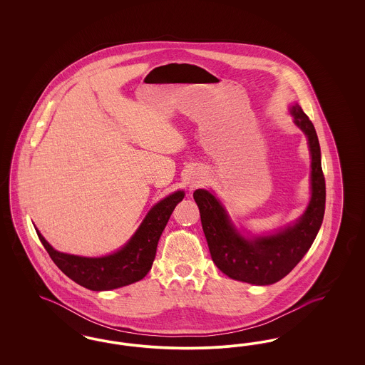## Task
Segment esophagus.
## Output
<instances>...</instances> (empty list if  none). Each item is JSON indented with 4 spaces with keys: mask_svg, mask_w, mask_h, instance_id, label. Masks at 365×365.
<instances>
[{
    "mask_svg": "<svg viewBox=\"0 0 365 365\" xmlns=\"http://www.w3.org/2000/svg\"><path fill=\"white\" fill-rule=\"evenodd\" d=\"M191 186H195V183H191Z\"/></svg>",
    "mask_w": 365,
    "mask_h": 365,
    "instance_id": "obj_1",
    "label": "esophagus"
}]
</instances>
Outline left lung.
Returning <instances> with one entry per match:
<instances>
[{"mask_svg": "<svg viewBox=\"0 0 365 365\" xmlns=\"http://www.w3.org/2000/svg\"><path fill=\"white\" fill-rule=\"evenodd\" d=\"M292 115L295 124L308 137L312 156V198L295 225L272 235L245 240L230 223L226 210L213 194L202 189L192 194L200 208L212 260L231 279L265 286L284 278L309 250L322 226L326 208V180L319 139L312 122L299 105L292 108Z\"/></svg>", "mask_w": 365, "mask_h": 365, "instance_id": "obj_1", "label": "left lung"}]
</instances>
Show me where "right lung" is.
Segmentation results:
<instances>
[{
	"label": "right lung",
	"mask_w": 365,
	"mask_h": 365,
	"mask_svg": "<svg viewBox=\"0 0 365 365\" xmlns=\"http://www.w3.org/2000/svg\"><path fill=\"white\" fill-rule=\"evenodd\" d=\"M183 197V191H176L160 201L149 210L137 232L124 247L110 256L98 259L60 253L45 241L36 228L35 230L53 262L68 278L93 292L112 290L146 277L156 257L160 235L167 226L175 207Z\"/></svg>",
	"instance_id": "right-lung-1"
}]
</instances>
